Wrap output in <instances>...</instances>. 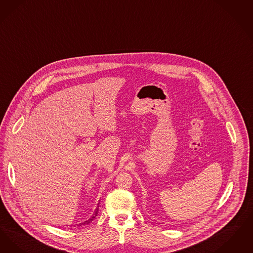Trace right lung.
<instances>
[{
  "label": "right lung",
  "mask_w": 253,
  "mask_h": 253,
  "mask_svg": "<svg viewBox=\"0 0 253 253\" xmlns=\"http://www.w3.org/2000/svg\"><path fill=\"white\" fill-rule=\"evenodd\" d=\"M98 204H97V207H96V209L94 210V211H93V213H92V215L88 218V220H86V221H84V222H82V223H80V224H77V226H84V225H88L89 224L92 220L94 219L95 217H96V215H97V213H98Z\"/></svg>",
  "instance_id": "obj_1"
}]
</instances>
